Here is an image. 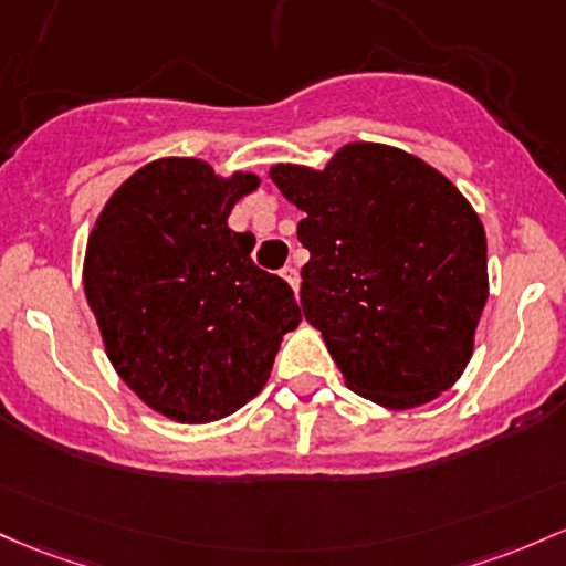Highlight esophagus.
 I'll return each instance as SVG.
<instances>
[{
	"instance_id": "esophagus-1",
	"label": "esophagus",
	"mask_w": 566,
	"mask_h": 566,
	"mask_svg": "<svg viewBox=\"0 0 566 566\" xmlns=\"http://www.w3.org/2000/svg\"><path fill=\"white\" fill-rule=\"evenodd\" d=\"M282 279L290 284V287L297 290V269H293V265H284V269H282Z\"/></svg>"
}]
</instances>
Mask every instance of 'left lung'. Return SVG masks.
I'll list each match as a JSON object with an SVG mask.
<instances>
[{
  "mask_svg": "<svg viewBox=\"0 0 566 566\" xmlns=\"http://www.w3.org/2000/svg\"><path fill=\"white\" fill-rule=\"evenodd\" d=\"M301 212V306L352 392L424 406L462 376L489 297L486 233L424 160L354 142L322 171L273 166Z\"/></svg>",
  "mask_w": 566,
  "mask_h": 566,
  "instance_id": "obj_1",
  "label": "left lung"
}]
</instances>
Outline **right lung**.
I'll list each match as a JSON object with an SVG mask.
<instances>
[{
  "instance_id": "add662e5",
  "label": "right lung",
  "mask_w": 566,
  "mask_h": 566,
  "mask_svg": "<svg viewBox=\"0 0 566 566\" xmlns=\"http://www.w3.org/2000/svg\"><path fill=\"white\" fill-rule=\"evenodd\" d=\"M254 188V174L220 179L203 160L164 158L128 177L93 226L83 284L109 363L169 419L239 411L301 322L293 287L254 265V235L228 228Z\"/></svg>"
}]
</instances>
